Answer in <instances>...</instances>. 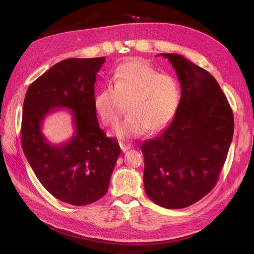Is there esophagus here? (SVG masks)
<instances>
[{"mask_svg":"<svg viewBox=\"0 0 254 254\" xmlns=\"http://www.w3.org/2000/svg\"><path fill=\"white\" fill-rule=\"evenodd\" d=\"M120 146H121V149L123 152L127 151L128 149L131 148V145L130 144H127V143H123V142H120Z\"/></svg>","mask_w":254,"mask_h":254,"instance_id":"1","label":"esophagus"}]
</instances>
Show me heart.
<instances>
[{
  "mask_svg": "<svg viewBox=\"0 0 254 254\" xmlns=\"http://www.w3.org/2000/svg\"><path fill=\"white\" fill-rule=\"evenodd\" d=\"M180 102L177 80L139 59L118 66L108 84L98 92L94 107L105 125H113L124 113L129 114L115 126L114 133L123 139L137 137L148 129L152 132L172 122Z\"/></svg>",
  "mask_w": 254,
  "mask_h": 254,
  "instance_id": "b5f03b06",
  "label": "heart"
}]
</instances>
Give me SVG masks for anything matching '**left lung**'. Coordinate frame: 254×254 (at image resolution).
Wrapping results in <instances>:
<instances>
[{"label":"left lung","instance_id":"left-lung-1","mask_svg":"<svg viewBox=\"0 0 254 254\" xmlns=\"http://www.w3.org/2000/svg\"><path fill=\"white\" fill-rule=\"evenodd\" d=\"M160 55L175 68L181 98L171 124L141 145L144 188L156 204L182 209L200 200L216 184L234 120L226 95L209 72L178 54Z\"/></svg>","mask_w":254,"mask_h":254}]
</instances>
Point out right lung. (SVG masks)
Instances as JSON below:
<instances>
[{"instance_id":"obj_1","label":"right lung","mask_w":254,"mask_h":254,"mask_svg":"<svg viewBox=\"0 0 254 254\" xmlns=\"http://www.w3.org/2000/svg\"><path fill=\"white\" fill-rule=\"evenodd\" d=\"M106 58H68L53 65L27 89L23 104L21 142L42 186L59 200L90 204L108 190L121 153L119 143L99 128L94 107L96 74ZM67 109L74 132L66 142L52 144L42 132L45 118Z\"/></svg>"}]
</instances>
